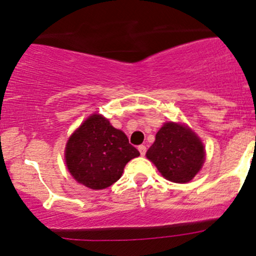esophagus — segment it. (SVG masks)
<instances>
[{
    "label": "esophagus",
    "mask_w": 256,
    "mask_h": 256,
    "mask_svg": "<svg viewBox=\"0 0 256 256\" xmlns=\"http://www.w3.org/2000/svg\"><path fill=\"white\" fill-rule=\"evenodd\" d=\"M138 150H140V155L144 156V155H146V146H138Z\"/></svg>",
    "instance_id": "esophagus-1"
}]
</instances>
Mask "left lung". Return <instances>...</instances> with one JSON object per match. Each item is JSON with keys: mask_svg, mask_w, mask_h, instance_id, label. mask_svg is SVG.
<instances>
[{"mask_svg": "<svg viewBox=\"0 0 256 256\" xmlns=\"http://www.w3.org/2000/svg\"><path fill=\"white\" fill-rule=\"evenodd\" d=\"M163 178L176 184L190 182L205 161L200 138L184 124L169 122L156 134L155 142L146 152Z\"/></svg>", "mask_w": 256, "mask_h": 256, "instance_id": "obj_1", "label": "left lung"}]
</instances>
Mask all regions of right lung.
Listing matches in <instances>:
<instances>
[{
  "mask_svg": "<svg viewBox=\"0 0 256 256\" xmlns=\"http://www.w3.org/2000/svg\"><path fill=\"white\" fill-rule=\"evenodd\" d=\"M140 152L128 143L122 131L108 119L92 114L68 140L66 163L78 184L92 190H104L118 181L126 163Z\"/></svg>",
  "mask_w": 256,
  "mask_h": 256,
  "instance_id": "add662e5",
  "label": "right lung"
}]
</instances>
